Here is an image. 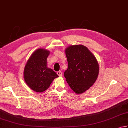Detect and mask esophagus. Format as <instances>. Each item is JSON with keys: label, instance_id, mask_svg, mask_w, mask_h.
<instances>
[{"label": "esophagus", "instance_id": "34e87169", "mask_svg": "<svg viewBox=\"0 0 128 128\" xmlns=\"http://www.w3.org/2000/svg\"><path fill=\"white\" fill-rule=\"evenodd\" d=\"M57 74L59 76H62V72L61 71H59L57 72Z\"/></svg>", "mask_w": 128, "mask_h": 128}]
</instances>
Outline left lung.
<instances>
[{
  "label": "left lung",
  "instance_id": "1",
  "mask_svg": "<svg viewBox=\"0 0 128 128\" xmlns=\"http://www.w3.org/2000/svg\"><path fill=\"white\" fill-rule=\"evenodd\" d=\"M68 68L64 72L69 86L76 94L86 91L96 82L99 66L96 58L83 45H73L66 50Z\"/></svg>",
  "mask_w": 128,
  "mask_h": 128
}]
</instances>
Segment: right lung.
<instances>
[{
	"mask_svg": "<svg viewBox=\"0 0 128 128\" xmlns=\"http://www.w3.org/2000/svg\"><path fill=\"white\" fill-rule=\"evenodd\" d=\"M50 52L40 48L34 52L28 60L24 70V79L30 88L42 92L49 88L51 83L59 76L47 67V58Z\"/></svg>",
	"mask_w": 128,
	"mask_h": 128,
	"instance_id": "obj_1",
	"label": "right lung"
}]
</instances>
